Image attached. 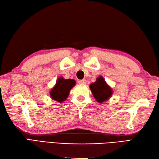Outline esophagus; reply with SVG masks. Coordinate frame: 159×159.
<instances>
[{"label": "esophagus", "instance_id": "1", "mask_svg": "<svg viewBox=\"0 0 159 159\" xmlns=\"http://www.w3.org/2000/svg\"><path fill=\"white\" fill-rule=\"evenodd\" d=\"M87 83V80L85 79H83V80H79V83L80 84H86Z\"/></svg>", "mask_w": 159, "mask_h": 159}]
</instances>
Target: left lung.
<instances>
[{"instance_id":"left-lung-1","label":"left lung","mask_w":159,"mask_h":159,"mask_svg":"<svg viewBox=\"0 0 159 159\" xmlns=\"http://www.w3.org/2000/svg\"><path fill=\"white\" fill-rule=\"evenodd\" d=\"M89 87L93 97L99 103L108 100L113 94L112 88L107 84L104 77L102 76H98L95 82L91 83Z\"/></svg>"}]
</instances>
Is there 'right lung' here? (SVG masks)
Here are the masks:
<instances>
[{"label":"right lung","instance_id":"right-lung-1","mask_svg":"<svg viewBox=\"0 0 159 159\" xmlns=\"http://www.w3.org/2000/svg\"><path fill=\"white\" fill-rule=\"evenodd\" d=\"M75 84L76 81L74 79H65L60 76L57 79L56 83L49 92L51 99L60 103L64 102L68 98L70 91Z\"/></svg>","mask_w":159,"mask_h":159}]
</instances>
